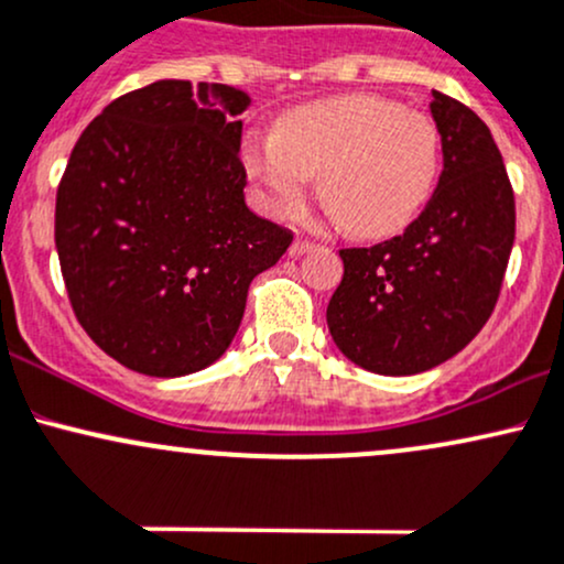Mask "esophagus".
<instances>
[{
    "label": "esophagus",
    "instance_id": "1",
    "mask_svg": "<svg viewBox=\"0 0 564 564\" xmlns=\"http://www.w3.org/2000/svg\"><path fill=\"white\" fill-rule=\"evenodd\" d=\"M308 250H314V245L308 242V239H295V242L290 245V256H293V258H301V256H306Z\"/></svg>",
    "mask_w": 564,
    "mask_h": 564
}]
</instances>
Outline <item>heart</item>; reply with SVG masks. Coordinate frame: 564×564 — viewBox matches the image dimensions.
I'll use <instances>...</instances> for the list:
<instances>
[{"mask_svg": "<svg viewBox=\"0 0 564 564\" xmlns=\"http://www.w3.org/2000/svg\"><path fill=\"white\" fill-rule=\"evenodd\" d=\"M245 167L276 215H295L312 175L357 237L402 231L440 175V130L426 113L378 95H344L288 111L276 135L250 138Z\"/></svg>", "mask_w": 564, "mask_h": 564, "instance_id": "heart-1", "label": "heart"}]
</instances>
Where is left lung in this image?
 I'll list each match as a JSON object with an SVG mask.
<instances>
[{
    "label": "left lung",
    "instance_id": "8db88e82",
    "mask_svg": "<svg viewBox=\"0 0 564 564\" xmlns=\"http://www.w3.org/2000/svg\"><path fill=\"white\" fill-rule=\"evenodd\" d=\"M442 175L400 237L340 250L344 280L327 327L346 359L378 376H415L464 349L501 293L514 245V192L490 128L432 90Z\"/></svg>",
    "mask_w": 564,
    "mask_h": 564
}]
</instances>
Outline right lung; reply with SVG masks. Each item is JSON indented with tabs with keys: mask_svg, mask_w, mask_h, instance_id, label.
<instances>
[{
	"mask_svg": "<svg viewBox=\"0 0 564 564\" xmlns=\"http://www.w3.org/2000/svg\"><path fill=\"white\" fill-rule=\"evenodd\" d=\"M250 95L160 79L111 100L82 132L55 199V250L79 325L151 378L210 367L248 288L293 234L245 202Z\"/></svg>",
	"mask_w": 564,
	"mask_h": 564,
	"instance_id": "obj_1",
	"label": "right lung"
}]
</instances>
